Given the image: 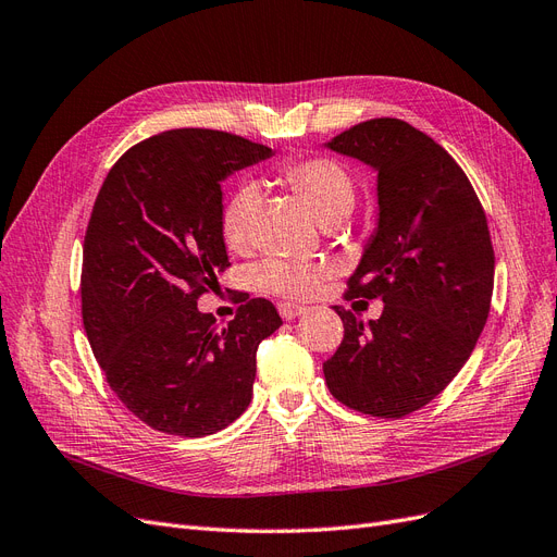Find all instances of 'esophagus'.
Segmentation results:
<instances>
[{
  "label": "esophagus",
  "instance_id": "34e87169",
  "mask_svg": "<svg viewBox=\"0 0 557 557\" xmlns=\"http://www.w3.org/2000/svg\"><path fill=\"white\" fill-rule=\"evenodd\" d=\"M278 313H281L283 320H293V318L305 315L307 309L299 307V305H290V301H281V305H278Z\"/></svg>",
  "mask_w": 557,
  "mask_h": 557
}]
</instances>
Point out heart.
Wrapping results in <instances>:
<instances>
[{
    "label": "heart",
    "mask_w": 557,
    "mask_h": 557,
    "mask_svg": "<svg viewBox=\"0 0 557 557\" xmlns=\"http://www.w3.org/2000/svg\"><path fill=\"white\" fill-rule=\"evenodd\" d=\"M276 181L305 201L320 225L344 221L356 205V183L346 166L330 158L285 160L276 166ZM256 213L258 193L252 185H239L232 190L221 213L223 242L230 250H246L250 246ZM325 276L327 267L323 264L269 260L258 269L256 283L262 293L301 299L313 295Z\"/></svg>",
    "instance_id": "1"
}]
</instances>
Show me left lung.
Here are the masks:
<instances>
[{
	"instance_id": "obj_1",
	"label": "left lung",
	"mask_w": 557,
	"mask_h": 557,
	"mask_svg": "<svg viewBox=\"0 0 557 557\" xmlns=\"http://www.w3.org/2000/svg\"><path fill=\"white\" fill-rule=\"evenodd\" d=\"M379 172V227L346 299H383L376 320L332 307L344 339L330 393L376 418L423 409L460 372L491 311L495 250L467 174L425 132L374 117L325 144Z\"/></svg>"
}]
</instances>
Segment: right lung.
Listing matches in <instances>:
<instances>
[{"mask_svg": "<svg viewBox=\"0 0 557 557\" xmlns=\"http://www.w3.org/2000/svg\"><path fill=\"white\" fill-rule=\"evenodd\" d=\"M272 158L237 134L183 127L132 146L107 174L83 242V327L107 383L148 428L207 436L252 397L256 352L281 327L248 299L227 327L197 309L230 267L221 183Z\"/></svg>", "mask_w": 557, "mask_h": 557, "instance_id": "1", "label": "right lung"}]
</instances>
